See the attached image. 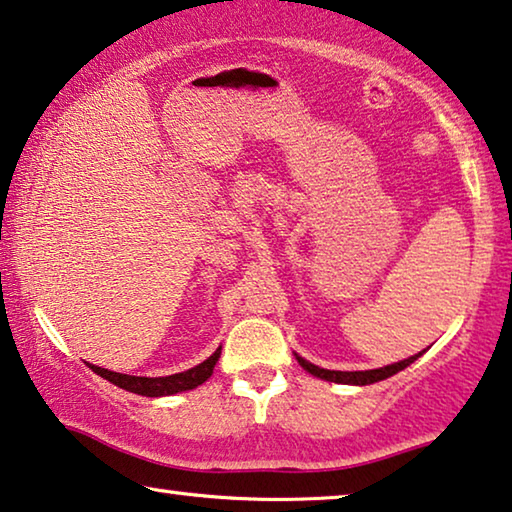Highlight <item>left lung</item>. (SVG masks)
<instances>
[{
    "instance_id": "1",
    "label": "left lung",
    "mask_w": 512,
    "mask_h": 512,
    "mask_svg": "<svg viewBox=\"0 0 512 512\" xmlns=\"http://www.w3.org/2000/svg\"><path fill=\"white\" fill-rule=\"evenodd\" d=\"M423 354V352H421ZM409 356L404 358V361L400 363H393V365H386V368H377V370H361V372H340V370H324V368H317V365H312L305 361V358L296 356V361L301 363L303 370H308L310 375H315L319 379H326V381H335V384H356V386H368V384H375V381H381V379H388L393 377L395 372H400L407 368V365H411L416 361L418 356Z\"/></svg>"
}]
</instances>
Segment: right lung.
<instances>
[{"label":"right lung","mask_w":512,"mask_h":512,"mask_svg":"<svg viewBox=\"0 0 512 512\" xmlns=\"http://www.w3.org/2000/svg\"><path fill=\"white\" fill-rule=\"evenodd\" d=\"M218 358H220V347L204 363L170 377H131V375H121V372L98 368V365H89V368L94 370L96 375H101L103 379L112 381L114 386L124 388V391L147 395V398H160V395H174V393L190 391V388L204 384V381L213 375V365H216Z\"/></svg>","instance_id":"1"}]
</instances>
